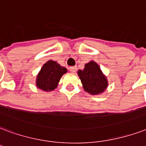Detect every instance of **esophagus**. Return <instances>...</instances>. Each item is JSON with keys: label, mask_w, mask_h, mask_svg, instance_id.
Masks as SVG:
<instances>
[{"label": "esophagus", "mask_w": 146, "mask_h": 146, "mask_svg": "<svg viewBox=\"0 0 146 146\" xmlns=\"http://www.w3.org/2000/svg\"><path fill=\"white\" fill-rule=\"evenodd\" d=\"M69 70L72 72V73H75L76 71V66H70L69 68Z\"/></svg>", "instance_id": "esophagus-1"}]
</instances>
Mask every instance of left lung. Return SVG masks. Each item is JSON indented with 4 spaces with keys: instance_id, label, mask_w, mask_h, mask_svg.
I'll return each instance as SVG.
<instances>
[{
    "instance_id": "8db88e82",
    "label": "left lung",
    "mask_w": 146,
    "mask_h": 146,
    "mask_svg": "<svg viewBox=\"0 0 146 146\" xmlns=\"http://www.w3.org/2000/svg\"><path fill=\"white\" fill-rule=\"evenodd\" d=\"M78 76L86 92L92 95L103 93L108 86V81L100 70V66L94 61L85 64L83 70H78Z\"/></svg>"
}]
</instances>
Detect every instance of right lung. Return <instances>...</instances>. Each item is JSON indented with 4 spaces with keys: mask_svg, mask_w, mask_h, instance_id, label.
<instances>
[{
    "mask_svg": "<svg viewBox=\"0 0 146 146\" xmlns=\"http://www.w3.org/2000/svg\"><path fill=\"white\" fill-rule=\"evenodd\" d=\"M67 70L56 61L49 60L44 63L36 76V85L43 91H52L57 87L62 76Z\"/></svg>",
    "mask_w": 146,
    "mask_h": 146,
    "instance_id": "obj_1",
    "label": "right lung"
}]
</instances>
